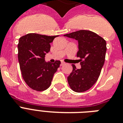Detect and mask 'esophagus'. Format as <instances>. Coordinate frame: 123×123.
<instances>
[{
  "label": "esophagus",
  "mask_w": 123,
  "mask_h": 123,
  "mask_svg": "<svg viewBox=\"0 0 123 123\" xmlns=\"http://www.w3.org/2000/svg\"><path fill=\"white\" fill-rule=\"evenodd\" d=\"M64 64V62H61V64H60V65H61L62 66H63Z\"/></svg>",
  "instance_id": "obj_1"
}]
</instances>
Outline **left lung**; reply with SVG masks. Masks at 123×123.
Returning a JSON list of instances; mask_svg holds the SVG:
<instances>
[{
  "mask_svg": "<svg viewBox=\"0 0 123 123\" xmlns=\"http://www.w3.org/2000/svg\"><path fill=\"white\" fill-rule=\"evenodd\" d=\"M64 36L78 41L80 69L72 64L73 71L68 77L71 89L77 92H85L92 87L98 79L103 66L107 43L103 38L93 32L80 30L64 34Z\"/></svg>",
  "mask_w": 123,
  "mask_h": 123,
  "instance_id": "obj_1",
  "label": "left lung"
}]
</instances>
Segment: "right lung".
<instances>
[{"instance_id": "right-lung-1", "label": "right lung", "mask_w": 123, "mask_h": 123, "mask_svg": "<svg viewBox=\"0 0 123 123\" xmlns=\"http://www.w3.org/2000/svg\"><path fill=\"white\" fill-rule=\"evenodd\" d=\"M59 36H48L29 33L22 36L18 44V62L24 81L32 89H47L61 62L45 61V55L50 50V43Z\"/></svg>"}]
</instances>
